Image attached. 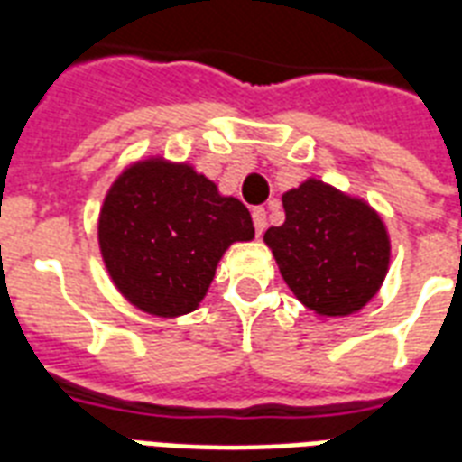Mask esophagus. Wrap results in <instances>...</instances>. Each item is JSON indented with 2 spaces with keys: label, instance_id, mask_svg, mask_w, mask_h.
<instances>
[{
  "label": "esophagus",
  "instance_id": "1",
  "mask_svg": "<svg viewBox=\"0 0 462 462\" xmlns=\"http://www.w3.org/2000/svg\"><path fill=\"white\" fill-rule=\"evenodd\" d=\"M252 220H254V230H256V235H263V230H266V208L256 206V208L252 210Z\"/></svg>",
  "mask_w": 462,
  "mask_h": 462
}]
</instances>
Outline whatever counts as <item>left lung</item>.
Returning a JSON list of instances; mask_svg holds the SVG:
<instances>
[{"label":"left lung","mask_w":462,"mask_h":462,"mask_svg":"<svg viewBox=\"0 0 462 462\" xmlns=\"http://www.w3.org/2000/svg\"><path fill=\"white\" fill-rule=\"evenodd\" d=\"M285 223L263 242L288 288L319 316L365 307L388 273L391 242L379 213L362 199L307 180L282 196Z\"/></svg>","instance_id":"left-lung-1"}]
</instances>
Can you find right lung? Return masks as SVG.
Listing matches in <instances>:
<instances>
[{
  "instance_id": "obj_1",
  "label": "right lung",
  "mask_w": 462,
  "mask_h": 462,
  "mask_svg": "<svg viewBox=\"0 0 462 462\" xmlns=\"http://www.w3.org/2000/svg\"><path fill=\"white\" fill-rule=\"evenodd\" d=\"M254 223L235 196H220L191 165L141 160L105 196L97 239L112 282L136 309L172 319L194 311L232 242Z\"/></svg>"
}]
</instances>
